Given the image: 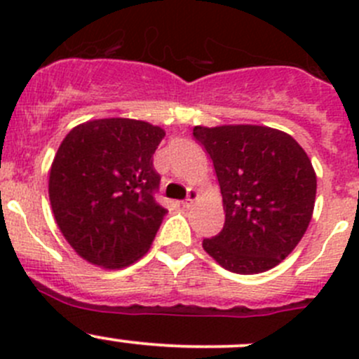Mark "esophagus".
<instances>
[{"instance_id":"esophagus-1","label":"esophagus","mask_w":359,"mask_h":359,"mask_svg":"<svg viewBox=\"0 0 359 359\" xmlns=\"http://www.w3.org/2000/svg\"><path fill=\"white\" fill-rule=\"evenodd\" d=\"M198 198H200V193H198L196 189H189V193H187V200L182 201V206H184V208H189V206L193 205V203L196 201Z\"/></svg>"}]
</instances>
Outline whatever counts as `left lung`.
<instances>
[{
  "instance_id": "obj_1",
  "label": "left lung",
  "mask_w": 359,
  "mask_h": 359,
  "mask_svg": "<svg viewBox=\"0 0 359 359\" xmlns=\"http://www.w3.org/2000/svg\"><path fill=\"white\" fill-rule=\"evenodd\" d=\"M210 154L226 222L205 252L231 273L273 269L306 234L316 200V173L306 151L281 130L260 125L194 126Z\"/></svg>"
}]
</instances>
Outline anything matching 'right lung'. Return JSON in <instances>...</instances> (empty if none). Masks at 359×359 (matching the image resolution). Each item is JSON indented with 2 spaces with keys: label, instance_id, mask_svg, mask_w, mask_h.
<instances>
[{
  "label": "right lung",
  "instance_id": "1",
  "mask_svg": "<svg viewBox=\"0 0 359 359\" xmlns=\"http://www.w3.org/2000/svg\"><path fill=\"white\" fill-rule=\"evenodd\" d=\"M165 130L130 118L92 119L59 146L48 179L53 217L81 259L104 269L139 260L166 208L154 200L153 154Z\"/></svg>",
  "mask_w": 359,
  "mask_h": 359
}]
</instances>
